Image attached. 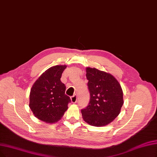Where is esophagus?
<instances>
[{"instance_id":"34e87169","label":"esophagus","mask_w":157,"mask_h":157,"mask_svg":"<svg viewBox=\"0 0 157 157\" xmlns=\"http://www.w3.org/2000/svg\"><path fill=\"white\" fill-rule=\"evenodd\" d=\"M71 100L72 103H76L77 101V96L76 95H74L71 97Z\"/></svg>"}]
</instances>
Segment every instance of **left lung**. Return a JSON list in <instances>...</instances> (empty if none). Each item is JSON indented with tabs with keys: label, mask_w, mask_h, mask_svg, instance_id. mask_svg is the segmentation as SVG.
Listing matches in <instances>:
<instances>
[{
	"label": "left lung",
	"mask_w": 157,
	"mask_h": 157,
	"mask_svg": "<svg viewBox=\"0 0 157 157\" xmlns=\"http://www.w3.org/2000/svg\"><path fill=\"white\" fill-rule=\"evenodd\" d=\"M86 78L90 99L81 110L86 122L93 126H104L119 115L124 104L122 87L109 73L96 68H86Z\"/></svg>",
	"instance_id": "left-lung-1"
}]
</instances>
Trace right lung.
I'll use <instances>...</instances> for the list:
<instances>
[{"mask_svg": "<svg viewBox=\"0 0 157 157\" xmlns=\"http://www.w3.org/2000/svg\"><path fill=\"white\" fill-rule=\"evenodd\" d=\"M66 66H55L43 73L33 85L29 108L34 115L48 123L57 122L67 109L70 98L65 94L66 86L60 80Z\"/></svg>", "mask_w": 157, "mask_h": 157, "instance_id": "obj_1", "label": "right lung"}]
</instances>
